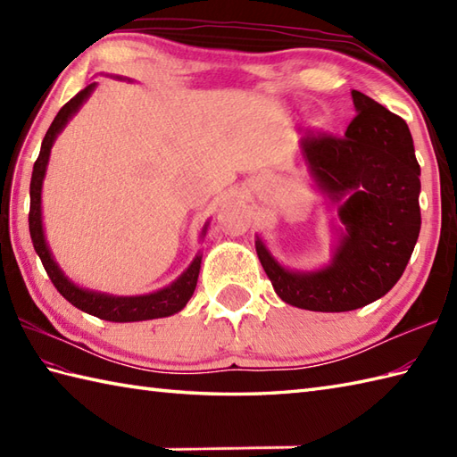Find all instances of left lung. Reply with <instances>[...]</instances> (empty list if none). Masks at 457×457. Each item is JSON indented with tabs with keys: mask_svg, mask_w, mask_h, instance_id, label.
Returning <instances> with one entry per match:
<instances>
[{
	"mask_svg": "<svg viewBox=\"0 0 457 457\" xmlns=\"http://www.w3.org/2000/svg\"><path fill=\"white\" fill-rule=\"evenodd\" d=\"M357 115L344 137L308 131L300 143L318 187L344 202L345 226L336 255L316 273L280 267L257 239V255L287 304L314 312H347L375 303L404 273L420 234V164L399 115L353 90Z\"/></svg>",
	"mask_w": 457,
	"mask_h": 457,
	"instance_id": "1",
	"label": "left lung"
}]
</instances>
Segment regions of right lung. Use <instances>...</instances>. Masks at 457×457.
I'll return each mask as SVG.
<instances>
[{"mask_svg":"<svg viewBox=\"0 0 457 457\" xmlns=\"http://www.w3.org/2000/svg\"><path fill=\"white\" fill-rule=\"evenodd\" d=\"M94 86L96 82L86 86L84 90L76 94L71 102H66L61 108V112L56 113V118L53 120L51 128H48L43 139L41 153H38V157L33 164L31 190H29V194H31L29 231H31L33 247L37 251V255L41 257V263L46 270L48 278L53 280L54 288L72 306L80 308L82 312H88L102 320H110V322H139V320H153V318H164V316L177 314L184 306H187L190 296L194 295V288H196L200 263H202L200 255L192 261L190 267L184 270V273L174 280L170 287L157 290V293L145 295V296H108V295L92 293V290L79 288L74 283H71V280L62 275V270L58 269L51 251L46 247L45 234H43V221H41V188H43L48 154H51V147L56 139V135L62 131L66 121L79 112L84 100L92 94ZM202 234H206V228H204Z\"/></svg>","mask_w":457,"mask_h":457,"instance_id":"obj_1","label":"right lung"}]
</instances>
